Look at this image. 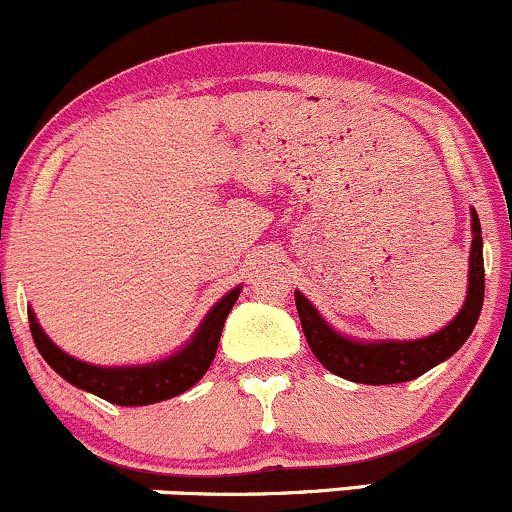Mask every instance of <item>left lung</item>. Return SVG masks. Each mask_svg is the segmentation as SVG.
Returning <instances> with one entry per match:
<instances>
[{
  "label": "left lung",
  "mask_w": 512,
  "mask_h": 512,
  "mask_svg": "<svg viewBox=\"0 0 512 512\" xmlns=\"http://www.w3.org/2000/svg\"><path fill=\"white\" fill-rule=\"evenodd\" d=\"M471 252H469V289L462 311L442 330L420 340H352L330 328L313 303L296 291V311H299L303 335L318 362L328 372L350 379L355 384H401L418 379L428 369L445 362L464 345L479 320L484 306V240L481 223L471 209Z\"/></svg>",
  "instance_id": "8db88e82"
}]
</instances>
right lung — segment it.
Wrapping results in <instances>:
<instances>
[{
  "mask_svg": "<svg viewBox=\"0 0 512 512\" xmlns=\"http://www.w3.org/2000/svg\"><path fill=\"white\" fill-rule=\"evenodd\" d=\"M240 289L243 286L230 289L206 313V318L201 320L192 340L182 350H177L167 359H157V362L150 364H131V367H99V364H87L82 359H75L60 350L43 333L33 311H28V323H31V335L38 352L72 386L94 393V396L104 398L109 403H116V406H150V403L167 401V398L179 396V393L192 389L196 381L206 374L213 357H216L223 323H226L233 303L238 301Z\"/></svg>",
  "mask_w": 512,
  "mask_h": 512,
  "instance_id": "add662e5",
  "label": "right lung"
}]
</instances>
